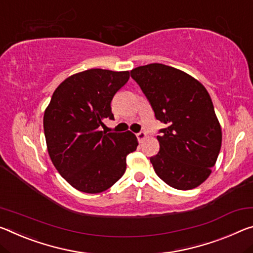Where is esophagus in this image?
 <instances>
[{
	"label": "esophagus",
	"mask_w": 253,
	"mask_h": 253,
	"mask_svg": "<svg viewBox=\"0 0 253 253\" xmlns=\"http://www.w3.org/2000/svg\"><path fill=\"white\" fill-rule=\"evenodd\" d=\"M136 137H137V139H138L139 142H142L143 139L146 137V133H145V131H139V133L136 134Z\"/></svg>",
	"instance_id": "1"
}]
</instances>
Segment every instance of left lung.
Returning a JSON list of instances; mask_svg holds the SVG:
<instances>
[{"label":"left lung","mask_w":253,"mask_h":253,"mask_svg":"<svg viewBox=\"0 0 253 253\" xmlns=\"http://www.w3.org/2000/svg\"><path fill=\"white\" fill-rule=\"evenodd\" d=\"M164 124L156 136L160 151L150 159L170 187L189 190L210 177L222 145V129L205 86L172 66L153 63L130 71Z\"/></svg>","instance_id":"8db88e82"}]
</instances>
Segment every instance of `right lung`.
<instances>
[{
	"label": "right lung",
	"instance_id": "1",
	"mask_svg": "<svg viewBox=\"0 0 253 253\" xmlns=\"http://www.w3.org/2000/svg\"><path fill=\"white\" fill-rule=\"evenodd\" d=\"M129 72L91 69L63 81L43 115V131L51 162L72 187L86 194L107 190L126 171L127 155L138 145L136 136L100 130L114 119L111 100Z\"/></svg>",
	"mask_w": 253,
	"mask_h": 253
}]
</instances>
